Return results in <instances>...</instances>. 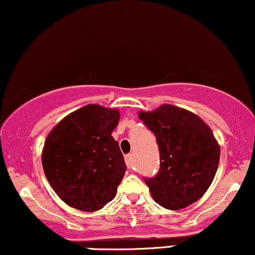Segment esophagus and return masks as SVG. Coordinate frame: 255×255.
<instances>
[{
	"label": "esophagus",
	"instance_id": "34e87169",
	"mask_svg": "<svg viewBox=\"0 0 255 255\" xmlns=\"http://www.w3.org/2000/svg\"><path fill=\"white\" fill-rule=\"evenodd\" d=\"M125 163H127L128 168H132V154L125 155Z\"/></svg>",
	"mask_w": 255,
	"mask_h": 255
}]
</instances>
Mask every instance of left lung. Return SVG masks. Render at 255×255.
Masks as SVG:
<instances>
[{"label":"left lung","mask_w":255,"mask_h":255,"mask_svg":"<svg viewBox=\"0 0 255 255\" xmlns=\"http://www.w3.org/2000/svg\"><path fill=\"white\" fill-rule=\"evenodd\" d=\"M138 118L159 147V171L144 179L153 199L170 210L198 201L212 185L220 159V146L210 128L192 112L171 105L139 112Z\"/></svg>","instance_id":"8db88e82"}]
</instances>
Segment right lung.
Segmentation results:
<instances>
[{
  "mask_svg": "<svg viewBox=\"0 0 255 255\" xmlns=\"http://www.w3.org/2000/svg\"><path fill=\"white\" fill-rule=\"evenodd\" d=\"M118 109L87 105L56 125L45 141L42 166L54 192L70 207L96 212L116 197L127 171L112 132Z\"/></svg>",
  "mask_w": 255,
  "mask_h": 255,
  "instance_id": "right-lung-1",
  "label": "right lung"
}]
</instances>
